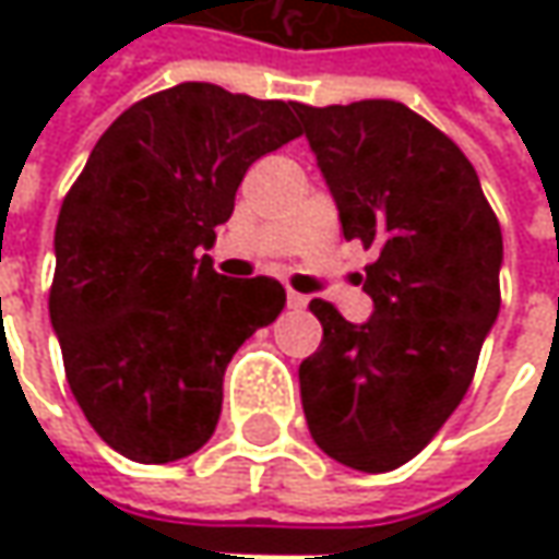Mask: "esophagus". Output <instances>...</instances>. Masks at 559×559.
I'll return each mask as SVG.
<instances>
[{
  "label": "esophagus",
  "instance_id": "obj_1",
  "mask_svg": "<svg viewBox=\"0 0 559 559\" xmlns=\"http://www.w3.org/2000/svg\"><path fill=\"white\" fill-rule=\"evenodd\" d=\"M286 301H289V308H308V295H301V292H292L286 295Z\"/></svg>",
  "mask_w": 559,
  "mask_h": 559
}]
</instances>
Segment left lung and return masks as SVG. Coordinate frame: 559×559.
<instances>
[{"mask_svg":"<svg viewBox=\"0 0 559 559\" xmlns=\"http://www.w3.org/2000/svg\"><path fill=\"white\" fill-rule=\"evenodd\" d=\"M295 115L345 239L376 248L367 323L311 301L323 342L298 367L301 407L323 454L389 473L432 441L473 382L501 311V226L466 155L407 105L295 102Z\"/></svg>","mask_w":559,"mask_h":559,"instance_id":"1","label":"left lung"}]
</instances>
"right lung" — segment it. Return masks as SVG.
<instances>
[{
  "instance_id": "1",
  "label": "right lung",
  "mask_w": 559,
  "mask_h": 559,
  "mask_svg": "<svg viewBox=\"0 0 559 559\" xmlns=\"http://www.w3.org/2000/svg\"><path fill=\"white\" fill-rule=\"evenodd\" d=\"M295 102L180 83L130 105L96 142L55 224L49 317L80 411L136 463L214 436L226 364L286 289L229 280L204 254L246 170L301 130Z\"/></svg>"
}]
</instances>
